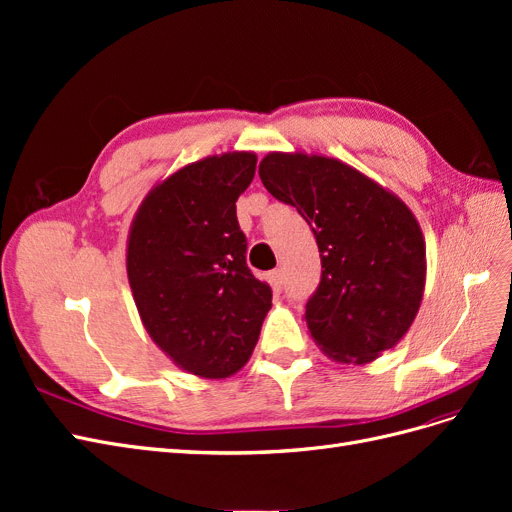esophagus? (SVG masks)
Here are the masks:
<instances>
[{
    "instance_id": "esophagus-1",
    "label": "esophagus",
    "mask_w": 512,
    "mask_h": 512,
    "mask_svg": "<svg viewBox=\"0 0 512 512\" xmlns=\"http://www.w3.org/2000/svg\"><path fill=\"white\" fill-rule=\"evenodd\" d=\"M269 284H271V288L275 292H282V288H284V275H282L280 269H275V271L269 273Z\"/></svg>"
}]
</instances>
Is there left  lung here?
I'll return each mask as SVG.
<instances>
[{
    "label": "left lung",
    "mask_w": 512,
    "mask_h": 512,
    "mask_svg": "<svg viewBox=\"0 0 512 512\" xmlns=\"http://www.w3.org/2000/svg\"><path fill=\"white\" fill-rule=\"evenodd\" d=\"M258 175L312 226L322 277L305 305L309 335L337 363L365 365L408 333L425 292V239L391 190L342 160L271 151Z\"/></svg>",
    "instance_id": "obj_1"
}]
</instances>
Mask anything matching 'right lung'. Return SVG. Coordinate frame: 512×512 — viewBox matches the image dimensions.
Wrapping results in <instances>:
<instances>
[{
    "instance_id": "right-lung-1",
    "label": "right lung",
    "mask_w": 512,
    "mask_h": 512,
    "mask_svg": "<svg viewBox=\"0 0 512 512\" xmlns=\"http://www.w3.org/2000/svg\"><path fill=\"white\" fill-rule=\"evenodd\" d=\"M254 173V151L192 162L153 185L130 226L126 269L138 316L168 359L198 378L237 374L271 309L237 222L235 203Z\"/></svg>"
}]
</instances>
